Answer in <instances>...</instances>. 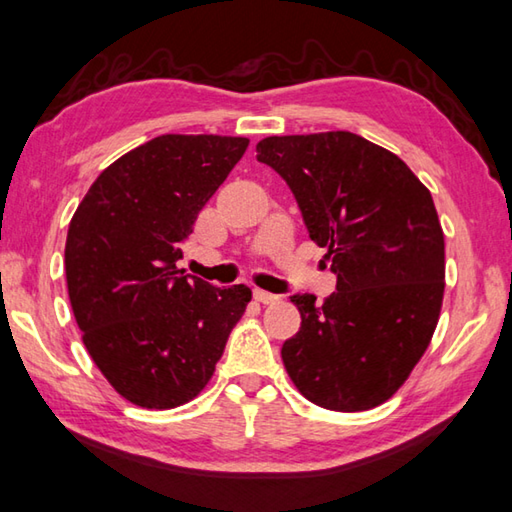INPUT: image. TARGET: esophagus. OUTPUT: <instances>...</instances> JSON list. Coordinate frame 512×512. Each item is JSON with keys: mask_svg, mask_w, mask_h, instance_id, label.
Listing matches in <instances>:
<instances>
[{"mask_svg": "<svg viewBox=\"0 0 512 512\" xmlns=\"http://www.w3.org/2000/svg\"><path fill=\"white\" fill-rule=\"evenodd\" d=\"M253 295H255L257 302H262V304H275V302H277V295L268 293V290H259V288H255V290H253Z\"/></svg>", "mask_w": 512, "mask_h": 512, "instance_id": "1", "label": "esophagus"}]
</instances>
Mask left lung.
<instances>
[{
	"label": "left lung",
	"instance_id": "1",
	"mask_svg": "<svg viewBox=\"0 0 512 512\" xmlns=\"http://www.w3.org/2000/svg\"><path fill=\"white\" fill-rule=\"evenodd\" d=\"M257 162L288 184L337 277L324 304L290 297L302 315L282 346L290 379L308 402L339 413L384 404L422 359L442 310L433 197L397 155L348 130L266 137Z\"/></svg>",
	"mask_w": 512,
	"mask_h": 512
}]
</instances>
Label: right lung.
<instances>
[{
	"instance_id": "obj_1",
	"label": "right lung",
	"mask_w": 512,
	"mask_h": 512,
	"mask_svg": "<svg viewBox=\"0 0 512 512\" xmlns=\"http://www.w3.org/2000/svg\"><path fill=\"white\" fill-rule=\"evenodd\" d=\"M246 148V137L159 135L102 170L70 219L66 284L84 346L137 406L197 397L253 295L177 268L199 210Z\"/></svg>"
}]
</instances>
